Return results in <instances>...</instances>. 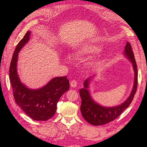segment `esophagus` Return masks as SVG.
Segmentation results:
<instances>
[{"label":"esophagus","mask_w":147,"mask_h":147,"mask_svg":"<svg viewBox=\"0 0 147 147\" xmlns=\"http://www.w3.org/2000/svg\"><path fill=\"white\" fill-rule=\"evenodd\" d=\"M70 85L71 88H75V87L77 86V82L76 80H72L71 82Z\"/></svg>","instance_id":"obj_1"}]
</instances>
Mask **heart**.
<instances>
[{"label":"heart","mask_w":147,"mask_h":147,"mask_svg":"<svg viewBox=\"0 0 147 147\" xmlns=\"http://www.w3.org/2000/svg\"><path fill=\"white\" fill-rule=\"evenodd\" d=\"M101 47L96 45H85L80 49H78L75 53V56L78 57L80 56L84 55H91V54H95L99 53L101 51Z\"/></svg>","instance_id":"1"}]
</instances>
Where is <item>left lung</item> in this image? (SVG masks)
Instances as JSON below:
<instances>
[{
    "instance_id": "1",
    "label": "left lung",
    "mask_w": 147,
    "mask_h": 147,
    "mask_svg": "<svg viewBox=\"0 0 147 147\" xmlns=\"http://www.w3.org/2000/svg\"><path fill=\"white\" fill-rule=\"evenodd\" d=\"M124 55L131 64L134 71V80L132 90L126 100L120 105L113 107H105L94 101L89 90V84L95 75L87 78L84 82V88L80 89V95L82 99L80 111L84 119L89 124L94 126L103 125L115 120L130 106L135 95L138 87V69L134 53L130 43L127 42L124 48Z\"/></svg>"
}]
</instances>
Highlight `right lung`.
Masks as SVG:
<instances>
[{"instance_id":"add662e5","label":"right lung","mask_w":147,"mask_h":147,"mask_svg":"<svg viewBox=\"0 0 147 147\" xmlns=\"http://www.w3.org/2000/svg\"><path fill=\"white\" fill-rule=\"evenodd\" d=\"M28 31L15 49L9 67V80L16 104L27 115L35 121H47L55 114L57 103L62 94L69 89V81L66 76L55 77L43 88L32 89L20 80L17 65L18 54L30 39Z\"/></svg>"}]
</instances>
